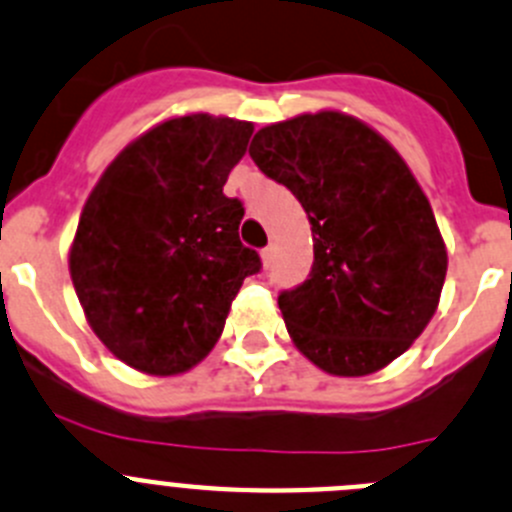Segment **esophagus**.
<instances>
[{
	"instance_id": "34e87169",
	"label": "esophagus",
	"mask_w": 512,
	"mask_h": 512,
	"mask_svg": "<svg viewBox=\"0 0 512 512\" xmlns=\"http://www.w3.org/2000/svg\"><path fill=\"white\" fill-rule=\"evenodd\" d=\"M272 260H275V247L267 245L265 250H262V265L270 267V265H272Z\"/></svg>"
}]
</instances>
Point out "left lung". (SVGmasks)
Returning a JSON list of instances; mask_svg holds the SVG:
<instances>
[{
  "instance_id": "left-lung-1",
  "label": "left lung",
  "mask_w": 512,
  "mask_h": 512,
  "mask_svg": "<svg viewBox=\"0 0 512 512\" xmlns=\"http://www.w3.org/2000/svg\"><path fill=\"white\" fill-rule=\"evenodd\" d=\"M250 156L310 219V278L278 298L298 351L333 376L389 366L432 321L447 275V247L407 161L341 111L260 128Z\"/></svg>"
}]
</instances>
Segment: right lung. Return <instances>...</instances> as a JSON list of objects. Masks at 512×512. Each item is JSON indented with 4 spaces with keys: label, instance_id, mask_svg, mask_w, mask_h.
Instances as JSON below:
<instances>
[{
    "label": "right lung",
    "instance_id": "obj_1",
    "mask_svg": "<svg viewBox=\"0 0 512 512\" xmlns=\"http://www.w3.org/2000/svg\"><path fill=\"white\" fill-rule=\"evenodd\" d=\"M255 126L209 113L169 118L103 171L80 214L70 278L90 328L131 369L176 376L222 336L260 255L240 242L229 171Z\"/></svg>",
    "mask_w": 512,
    "mask_h": 512
}]
</instances>
